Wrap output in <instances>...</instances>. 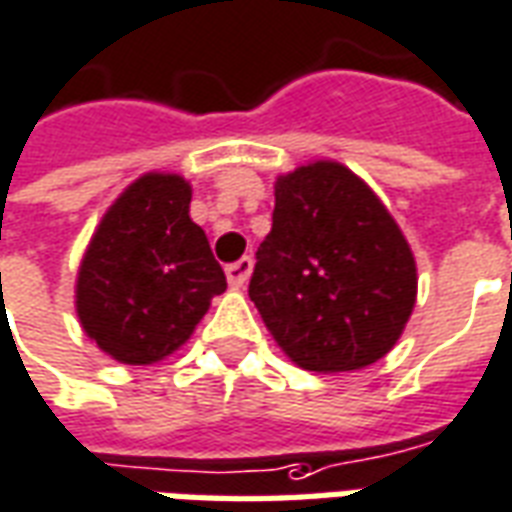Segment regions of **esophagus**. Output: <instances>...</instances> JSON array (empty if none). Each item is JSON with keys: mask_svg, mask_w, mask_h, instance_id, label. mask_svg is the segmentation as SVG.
<instances>
[{"mask_svg": "<svg viewBox=\"0 0 512 512\" xmlns=\"http://www.w3.org/2000/svg\"><path fill=\"white\" fill-rule=\"evenodd\" d=\"M250 273H253V259L250 256H242L234 264H228L226 267V278L228 286H234V289H242V286L248 284Z\"/></svg>", "mask_w": 512, "mask_h": 512, "instance_id": "1", "label": "esophagus"}]
</instances>
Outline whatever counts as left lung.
Returning a JSON list of instances; mask_svg holds the SVG:
<instances>
[{
    "label": "left lung",
    "mask_w": 512,
    "mask_h": 512,
    "mask_svg": "<svg viewBox=\"0 0 512 512\" xmlns=\"http://www.w3.org/2000/svg\"><path fill=\"white\" fill-rule=\"evenodd\" d=\"M267 331L308 372H353L400 339L416 262L389 209L339 162L275 181L273 231L248 286Z\"/></svg>",
    "instance_id": "1"
}]
</instances>
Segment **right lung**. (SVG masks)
<instances>
[{
    "label": "right lung",
    "mask_w": 512,
    "mask_h": 512,
    "mask_svg": "<svg viewBox=\"0 0 512 512\" xmlns=\"http://www.w3.org/2000/svg\"><path fill=\"white\" fill-rule=\"evenodd\" d=\"M192 190L176 173H146L101 217L76 275V314L121 364L179 350L212 297L226 292L204 228L190 220Z\"/></svg>",
    "instance_id": "add662e5"
}]
</instances>
